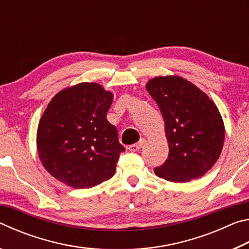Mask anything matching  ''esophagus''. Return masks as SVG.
<instances>
[{
	"instance_id": "34e87169",
	"label": "esophagus",
	"mask_w": 249,
	"mask_h": 249,
	"mask_svg": "<svg viewBox=\"0 0 249 249\" xmlns=\"http://www.w3.org/2000/svg\"><path fill=\"white\" fill-rule=\"evenodd\" d=\"M144 144H145V140H141L140 142H136V144L129 145L128 146V150L129 151H133V153H134V151H138V150L142 148V145H144Z\"/></svg>"
}]
</instances>
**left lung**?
I'll return each instance as SVG.
<instances>
[{"label": "left lung", "instance_id": "8db88e82", "mask_svg": "<svg viewBox=\"0 0 249 249\" xmlns=\"http://www.w3.org/2000/svg\"><path fill=\"white\" fill-rule=\"evenodd\" d=\"M161 112L169 155L154 171L174 182L197 179L220 157L225 129L216 105L195 84L177 75L156 77L146 86Z\"/></svg>", "mask_w": 249, "mask_h": 249}]
</instances>
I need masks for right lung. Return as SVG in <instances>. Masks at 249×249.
Listing matches in <instances>:
<instances>
[{"instance_id":"1","label":"right lung","mask_w":249,"mask_h":249,"mask_svg":"<svg viewBox=\"0 0 249 249\" xmlns=\"http://www.w3.org/2000/svg\"><path fill=\"white\" fill-rule=\"evenodd\" d=\"M112 101L111 92L89 82L53 96L37 130L40 161L50 175L74 189L112 178L125 151L116 127L107 120Z\"/></svg>"}]
</instances>
